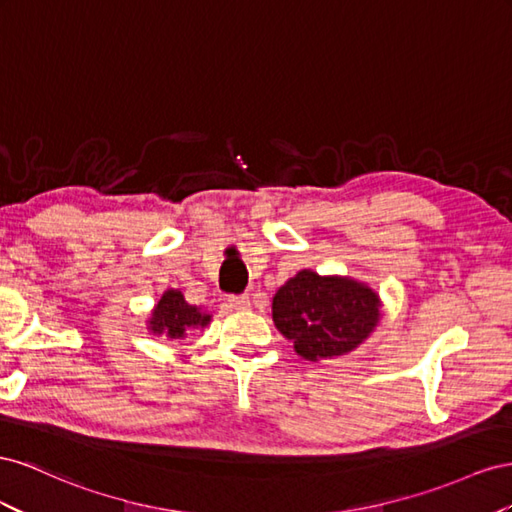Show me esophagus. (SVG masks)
I'll return each mask as SVG.
<instances>
[{"label":"esophagus","instance_id":"1","mask_svg":"<svg viewBox=\"0 0 512 512\" xmlns=\"http://www.w3.org/2000/svg\"><path fill=\"white\" fill-rule=\"evenodd\" d=\"M227 302H229V309H233V311H244L251 306V298L248 296H229Z\"/></svg>","mask_w":512,"mask_h":512}]
</instances>
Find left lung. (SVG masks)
Wrapping results in <instances>:
<instances>
[{
	"label": "left lung",
	"mask_w": 512,
	"mask_h": 512,
	"mask_svg": "<svg viewBox=\"0 0 512 512\" xmlns=\"http://www.w3.org/2000/svg\"><path fill=\"white\" fill-rule=\"evenodd\" d=\"M379 319V294L352 276L300 270L272 298L276 330L309 362L354 352L371 337Z\"/></svg>",
	"instance_id": "8db88e82"
}]
</instances>
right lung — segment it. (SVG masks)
<instances>
[{"label": "right lung", "mask_w": 512, "mask_h": 512, "mask_svg": "<svg viewBox=\"0 0 512 512\" xmlns=\"http://www.w3.org/2000/svg\"><path fill=\"white\" fill-rule=\"evenodd\" d=\"M212 321V315L201 306L188 304L180 289H167L148 317V332L154 337L184 339L191 330H203Z\"/></svg>", "instance_id": "obj_1"}]
</instances>
